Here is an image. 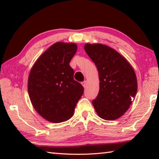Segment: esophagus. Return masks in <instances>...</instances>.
Listing matches in <instances>:
<instances>
[{"label": "esophagus", "instance_id": "34e87169", "mask_svg": "<svg viewBox=\"0 0 159 159\" xmlns=\"http://www.w3.org/2000/svg\"><path fill=\"white\" fill-rule=\"evenodd\" d=\"M81 83H82V85H83V87H84V88H85L86 87H87V81H86V80H84V81L82 82Z\"/></svg>", "mask_w": 159, "mask_h": 159}]
</instances>
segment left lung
Segmentation results:
<instances>
[{"mask_svg": "<svg viewBox=\"0 0 159 159\" xmlns=\"http://www.w3.org/2000/svg\"><path fill=\"white\" fill-rule=\"evenodd\" d=\"M86 53L97 66L99 91L93 104L99 116L115 120L121 116L136 95L138 82L133 67L112 48L102 44H86Z\"/></svg>", "mask_w": 159, "mask_h": 159, "instance_id": "left-lung-1", "label": "left lung"}]
</instances>
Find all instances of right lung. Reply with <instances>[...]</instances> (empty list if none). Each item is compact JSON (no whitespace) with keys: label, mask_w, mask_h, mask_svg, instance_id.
<instances>
[{"label":"right lung","mask_w":159,"mask_h":159,"mask_svg":"<svg viewBox=\"0 0 159 159\" xmlns=\"http://www.w3.org/2000/svg\"><path fill=\"white\" fill-rule=\"evenodd\" d=\"M77 50L74 43H56L34 64L28 80V92L34 109L48 121L61 123L74 115L84 92L74 79L69 65Z\"/></svg>","instance_id":"1"}]
</instances>
